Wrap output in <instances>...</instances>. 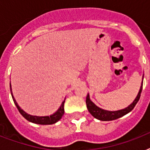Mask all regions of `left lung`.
<instances>
[{
	"label": "left lung",
	"instance_id": "1",
	"mask_svg": "<svg viewBox=\"0 0 150 150\" xmlns=\"http://www.w3.org/2000/svg\"><path fill=\"white\" fill-rule=\"evenodd\" d=\"M142 81H143V76H142ZM142 89V83H141V86H140L139 93H138L137 96H136L135 100H134V101H133V102L129 105V106H128V107H125V108H124V109L115 110V111H110V110H107L102 109V108L97 107V106H96V105L95 104V103H94L91 100H90L89 93H88V95H87L86 100V107L87 108H88V110H89V113H90V114H91L92 115L95 117V118L100 120V121H105L115 120V119H117L119 118V117H123L124 115L128 114L129 112L132 110L133 108L135 107V106L138 103L139 100Z\"/></svg>",
	"mask_w": 150,
	"mask_h": 150
}]
</instances>
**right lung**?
Returning a JSON list of instances; mask_svg holds the SVG:
<instances>
[{
    "mask_svg": "<svg viewBox=\"0 0 150 150\" xmlns=\"http://www.w3.org/2000/svg\"><path fill=\"white\" fill-rule=\"evenodd\" d=\"M10 90L11 96H12L13 101L15 103V106H16V107H17L18 110V111H19L20 114H22V116L24 117L27 121H30V122H33V123L38 124V125H53V124L57 122L64 115V102H65V99H64V100L62 102V103H61V105L58 108V110H57L55 113H54L53 114L50 115V116H34V115H31V114H27L26 112H25L24 110L18 106V103L16 102V100H15V97L13 96L12 89H11V83Z\"/></svg>",
    "mask_w": 150,
    "mask_h": 150,
    "instance_id": "1",
    "label": "right lung"
}]
</instances>
